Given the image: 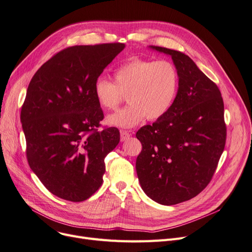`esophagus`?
Returning <instances> with one entry per match:
<instances>
[{
	"mask_svg": "<svg viewBox=\"0 0 252 252\" xmlns=\"http://www.w3.org/2000/svg\"><path fill=\"white\" fill-rule=\"evenodd\" d=\"M130 135H131V134H130L127 131H121V134H120L121 142H125V140H127L130 137Z\"/></svg>",
	"mask_w": 252,
	"mask_h": 252,
	"instance_id": "34e87169",
	"label": "esophagus"
}]
</instances>
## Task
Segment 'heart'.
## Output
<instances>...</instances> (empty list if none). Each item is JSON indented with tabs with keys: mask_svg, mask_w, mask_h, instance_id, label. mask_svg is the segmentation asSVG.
Returning a JSON list of instances; mask_svg holds the SVG:
<instances>
[{
	"mask_svg": "<svg viewBox=\"0 0 252 252\" xmlns=\"http://www.w3.org/2000/svg\"><path fill=\"white\" fill-rule=\"evenodd\" d=\"M179 89L176 67L167 61L132 59L118 67L114 83L99 77L93 92L103 109H115L127 97L128 106L106 117L110 126L129 129L149 121L163 118L172 107Z\"/></svg>",
	"mask_w": 252,
	"mask_h": 252,
	"instance_id": "b5f03b06",
	"label": "heart"
}]
</instances>
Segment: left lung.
<instances>
[{"label":"left lung","mask_w":252,"mask_h":252,"mask_svg":"<svg viewBox=\"0 0 252 252\" xmlns=\"http://www.w3.org/2000/svg\"><path fill=\"white\" fill-rule=\"evenodd\" d=\"M149 48L172 58L179 89L168 113L136 132L143 150L135 167L145 193L172 206L196 196L212 179L225 145L224 106L218 87L187 55Z\"/></svg>","instance_id":"left-lung-1"}]
</instances>
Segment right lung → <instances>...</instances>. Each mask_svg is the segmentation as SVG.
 <instances>
[{
    "label": "right lung",
    "instance_id": "1",
    "mask_svg": "<svg viewBox=\"0 0 252 252\" xmlns=\"http://www.w3.org/2000/svg\"><path fill=\"white\" fill-rule=\"evenodd\" d=\"M124 43L76 45L48 60L29 84L21 113L27 158L47 190L83 202L102 184L104 158L120 142L116 127L98 131L103 112L93 87Z\"/></svg>",
    "mask_w": 252,
    "mask_h": 252
}]
</instances>
